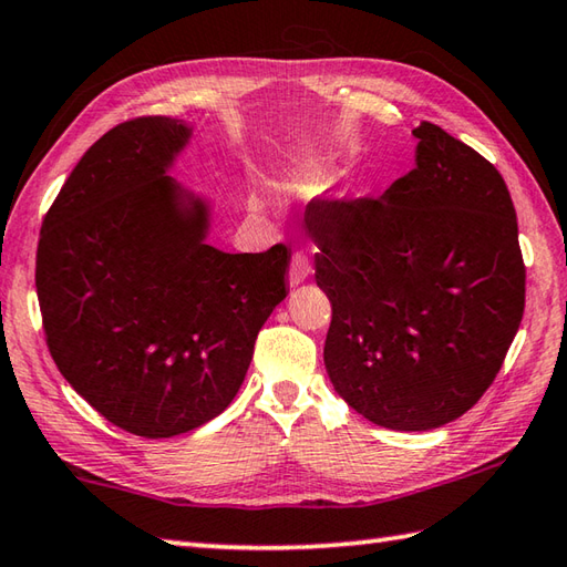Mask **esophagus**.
I'll use <instances>...</instances> for the list:
<instances>
[{"label":"esophagus","instance_id":"esophagus-1","mask_svg":"<svg viewBox=\"0 0 567 567\" xmlns=\"http://www.w3.org/2000/svg\"><path fill=\"white\" fill-rule=\"evenodd\" d=\"M310 276V259L303 251H296L291 257V267H288V284L300 286Z\"/></svg>","mask_w":567,"mask_h":567}]
</instances>
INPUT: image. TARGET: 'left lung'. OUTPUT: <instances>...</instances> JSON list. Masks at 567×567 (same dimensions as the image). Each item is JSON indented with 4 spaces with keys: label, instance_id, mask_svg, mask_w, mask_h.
<instances>
[{
    "label": "left lung",
    "instance_id": "1",
    "mask_svg": "<svg viewBox=\"0 0 567 567\" xmlns=\"http://www.w3.org/2000/svg\"><path fill=\"white\" fill-rule=\"evenodd\" d=\"M415 168L381 198L308 205L332 303L328 377L367 421L431 431L489 389L522 326L526 269L509 188L487 158L421 122Z\"/></svg>",
    "mask_w": 567,
    "mask_h": 567
}]
</instances>
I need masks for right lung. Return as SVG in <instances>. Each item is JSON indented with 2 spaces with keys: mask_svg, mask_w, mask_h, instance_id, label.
Returning <instances> with one entry per match:
<instances>
[{
  "mask_svg": "<svg viewBox=\"0 0 567 567\" xmlns=\"http://www.w3.org/2000/svg\"><path fill=\"white\" fill-rule=\"evenodd\" d=\"M193 126L138 117L100 136L43 219L37 293L68 384L117 429L173 437L237 396L286 298L291 251L207 245L213 205L168 173Z\"/></svg>",
  "mask_w": 567,
  "mask_h": 567,
  "instance_id": "add662e5",
  "label": "right lung"
}]
</instances>
